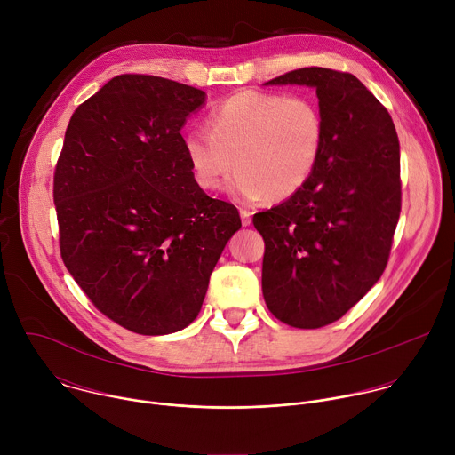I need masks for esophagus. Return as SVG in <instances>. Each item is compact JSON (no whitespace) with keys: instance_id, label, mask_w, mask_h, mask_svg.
Segmentation results:
<instances>
[{"instance_id":"obj_1","label":"esophagus","mask_w":455,"mask_h":455,"mask_svg":"<svg viewBox=\"0 0 455 455\" xmlns=\"http://www.w3.org/2000/svg\"><path fill=\"white\" fill-rule=\"evenodd\" d=\"M239 214H241V223H243V227H248V225L251 223V212L246 211V209H241Z\"/></svg>"}]
</instances>
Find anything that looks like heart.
Returning a JSON list of instances; mask_svg holds the SVG:
<instances>
[{"label": "heart", "mask_w": 455, "mask_h": 455, "mask_svg": "<svg viewBox=\"0 0 455 455\" xmlns=\"http://www.w3.org/2000/svg\"><path fill=\"white\" fill-rule=\"evenodd\" d=\"M207 132H190L185 155L194 180L216 190L228 176L239 202H284L309 181L323 148V116L306 95L243 90L214 106Z\"/></svg>", "instance_id": "b5f03b06"}]
</instances>
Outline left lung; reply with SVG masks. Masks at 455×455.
<instances>
[{
  "label": "left lung",
  "mask_w": 455,
  "mask_h": 455,
  "mask_svg": "<svg viewBox=\"0 0 455 455\" xmlns=\"http://www.w3.org/2000/svg\"><path fill=\"white\" fill-rule=\"evenodd\" d=\"M267 84L313 86L326 127L309 181L253 214L268 309L316 330L344 316L388 263L402 211L400 142L385 106L347 72L309 67Z\"/></svg>",
  "instance_id": "left-lung-1"
}]
</instances>
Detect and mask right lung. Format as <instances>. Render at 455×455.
<instances>
[{"instance_id":"obj_1","label":"right lung","mask_w":455,"mask_h":455,"mask_svg":"<svg viewBox=\"0 0 455 455\" xmlns=\"http://www.w3.org/2000/svg\"><path fill=\"white\" fill-rule=\"evenodd\" d=\"M205 93L113 77L70 118L53 172L64 267L118 326L169 335L198 316L237 209L192 176L180 129Z\"/></svg>"}]
</instances>
